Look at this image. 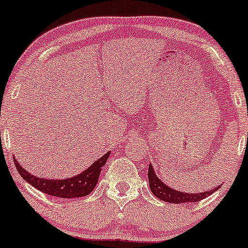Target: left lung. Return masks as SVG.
<instances>
[{
    "label": "left lung",
    "mask_w": 248,
    "mask_h": 248,
    "mask_svg": "<svg viewBox=\"0 0 248 248\" xmlns=\"http://www.w3.org/2000/svg\"><path fill=\"white\" fill-rule=\"evenodd\" d=\"M148 178H149V186H150L151 191L155 196H157L162 201L169 202V203H188V202H198L200 200H203L208 198L210 194H213L214 191H217L220 187H217L212 189L210 191H204V193L200 194H188L183 193V191L175 190V189L168 187L167 185H164L154 171V168L151 164H149V170H148Z\"/></svg>",
    "instance_id": "8db88e82"
}]
</instances>
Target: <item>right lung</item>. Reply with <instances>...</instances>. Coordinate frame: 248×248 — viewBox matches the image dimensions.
Masks as SVG:
<instances>
[{
  "mask_svg": "<svg viewBox=\"0 0 248 248\" xmlns=\"http://www.w3.org/2000/svg\"><path fill=\"white\" fill-rule=\"evenodd\" d=\"M108 156H110V153L105 154L98 161H95L91 167L87 168L79 175L65 178V180H52V178L49 180V178L34 176V175L29 174L25 168L21 167V164L17 163L15 157L14 163L17 171L20 172L21 177L27 181L29 185L33 186L34 188L39 189L42 193L57 196L60 199H74L89 195L94 189L98 178H99L100 171H102V168L105 166Z\"/></svg>",
  "mask_w": 248,
  "mask_h": 248,
  "instance_id": "1",
  "label": "right lung"
}]
</instances>
